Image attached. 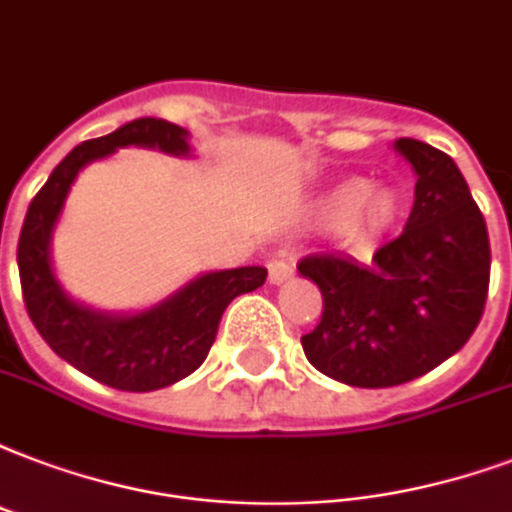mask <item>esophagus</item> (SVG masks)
I'll return each mask as SVG.
<instances>
[{
  "label": "esophagus",
  "mask_w": 512,
  "mask_h": 512,
  "mask_svg": "<svg viewBox=\"0 0 512 512\" xmlns=\"http://www.w3.org/2000/svg\"><path fill=\"white\" fill-rule=\"evenodd\" d=\"M267 272H270V283L272 286H280V283H286V280L294 278V267L288 264V261H270L267 264Z\"/></svg>",
  "instance_id": "esophagus-1"
}]
</instances>
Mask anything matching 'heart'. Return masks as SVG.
<instances>
[{
  "mask_svg": "<svg viewBox=\"0 0 512 512\" xmlns=\"http://www.w3.org/2000/svg\"><path fill=\"white\" fill-rule=\"evenodd\" d=\"M313 210L324 224L340 226L348 242L367 245L394 229L399 210H402V199L394 188L383 183L345 178L321 191L315 197Z\"/></svg>",
  "mask_w": 512,
  "mask_h": 512,
  "instance_id": "heart-1",
  "label": "heart"
}]
</instances>
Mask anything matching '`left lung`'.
Returning <instances> with one entry per match:
<instances>
[{"mask_svg": "<svg viewBox=\"0 0 512 512\" xmlns=\"http://www.w3.org/2000/svg\"><path fill=\"white\" fill-rule=\"evenodd\" d=\"M394 151L416 172L405 232L370 264L329 253L299 261L324 297L302 348L345 386H399L434 370L470 340L489 294V232L456 161L410 137Z\"/></svg>", "mask_w": 512, "mask_h": 512, "instance_id": "obj_1", "label": "left lung"}]
</instances>
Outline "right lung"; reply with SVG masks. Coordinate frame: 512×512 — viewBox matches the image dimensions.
Wrapping results in <instances>:
<instances>
[{"instance_id":"right-lung-1","label":"right lung","mask_w":512,"mask_h":512,"mask_svg":"<svg viewBox=\"0 0 512 512\" xmlns=\"http://www.w3.org/2000/svg\"><path fill=\"white\" fill-rule=\"evenodd\" d=\"M129 145L159 148L169 156H191L186 129L164 118H137L105 137L80 142L53 169L26 210L18 237V272L29 318L53 353L105 386L156 391L197 370L215 343L229 302L256 291L267 280V270L237 267L202 272L167 299L134 313L96 310L69 297L53 272L51 259L53 232L69 188L91 161L107 159Z\"/></svg>"}]
</instances>
